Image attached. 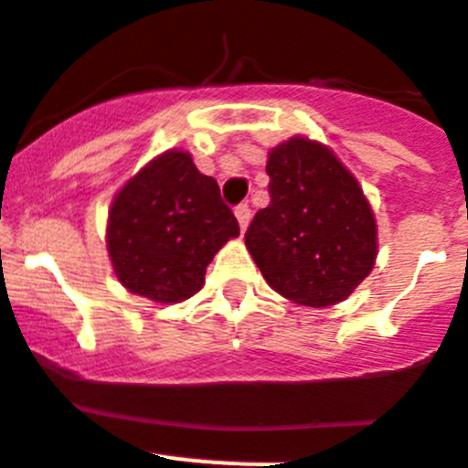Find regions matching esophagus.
<instances>
[{"mask_svg": "<svg viewBox=\"0 0 468 468\" xmlns=\"http://www.w3.org/2000/svg\"><path fill=\"white\" fill-rule=\"evenodd\" d=\"M235 218H238L239 229L245 230L247 226H250V218H251L250 205H238V207H235Z\"/></svg>", "mask_w": 468, "mask_h": 468, "instance_id": "1", "label": "esophagus"}]
</instances>
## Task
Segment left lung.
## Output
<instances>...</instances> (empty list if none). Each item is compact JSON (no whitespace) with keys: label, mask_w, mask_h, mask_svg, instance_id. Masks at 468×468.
Segmentation results:
<instances>
[{"label":"left lung","mask_w":468,"mask_h":468,"mask_svg":"<svg viewBox=\"0 0 468 468\" xmlns=\"http://www.w3.org/2000/svg\"><path fill=\"white\" fill-rule=\"evenodd\" d=\"M266 209L245 245L266 282L303 306L346 299L375 266L377 226L363 190L332 150L290 138L268 155Z\"/></svg>","instance_id":"8db88e82"}]
</instances>
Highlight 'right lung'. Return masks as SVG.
I'll use <instances>...</instances> for the list:
<instances>
[{
	"label": "right lung",
	"instance_id": "1",
	"mask_svg": "<svg viewBox=\"0 0 468 468\" xmlns=\"http://www.w3.org/2000/svg\"><path fill=\"white\" fill-rule=\"evenodd\" d=\"M238 235L217 181L197 172L188 153L169 150L117 193L108 254L129 292L176 303L200 292L214 254Z\"/></svg>",
	"mask_w": 468,
	"mask_h": 468
}]
</instances>
